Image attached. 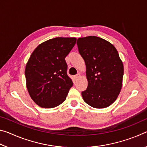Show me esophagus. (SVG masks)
Instances as JSON below:
<instances>
[{"label": "esophagus", "instance_id": "1", "mask_svg": "<svg viewBox=\"0 0 147 147\" xmlns=\"http://www.w3.org/2000/svg\"><path fill=\"white\" fill-rule=\"evenodd\" d=\"M80 74L78 73V74H76L75 76H74V78H75V80H77L80 78Z\"/></svg>", "mask_w": 147, "mask_h": 147}]
</instances>
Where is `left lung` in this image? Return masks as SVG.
<instances>
[{
    "instance_id": "obj_1",
    "label": "left lung",
    "mask_w": 147,
    "mask_h": 147,
    "mask_svg": "<svg viewBox=\"0 0 147 147\" xmlns=\"http://www.w3.org/2000/svg\"><path fill=\"white\" fill-rule=\"evenodd\" d=\"M76 43L86 65L88 85L82 92L84 100L93 108L109 106L123 85L124 67L117 51L109 41L96 36L80 38Z\"/></svg>"
}]
</instances>
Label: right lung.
Here are the masks:
<instances>
[{
    "instance_id": "add662e5",
    "label": "right lung",
    "mask_w": 147,
    "mask_h": 147,
    "mask_svg": "<svg viewBox=\"0 0 147 147\" xmlns=\"http://www.w3.org/2000/svg\"><path fill=\"white\" fill-rule=\"evenodd\" d=\"M75 38H56L35 49L25 67L26 88L37 105L53 108L65 100L73 84L65 60L76 44Z\"/></svg>"
}]
</instances>
